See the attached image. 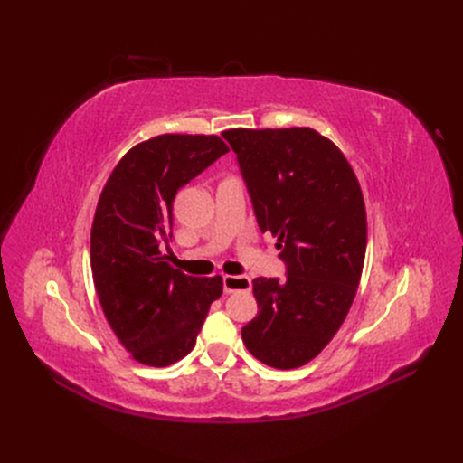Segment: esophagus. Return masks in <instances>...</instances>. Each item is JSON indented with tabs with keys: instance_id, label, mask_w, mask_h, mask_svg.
Returning a JSON list of instances; mask_svg holds the SVG:
<instances>
[{
	"instance_id": "1",
	"label": "esophagus",
	"mask_w": 463,
	"mask_h": 463,
	"mask_svg": "<svg viewBox=\"0 0 463 463\" xmlns=\"http://www.w3.org/2000/svg\"><path fill=\"white\" fill-rule=\"evenodd\" d=\"M252 288V280L247 275H224V292H249Z\"/></svg>"
}]
</instances>
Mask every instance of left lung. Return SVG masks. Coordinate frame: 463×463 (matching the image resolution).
<instances>
[{
    "label": "left lung",
    "mask_w": 463,
    "mask_h": 463,
    "mask_svg": "<svg viewBox=\"0 0 463 463\" xmlns=\"http://www.w3.org/2000/svg\"><path fill=\"white\" fill-rule=\"evenodd\" d=\"M258 226L277 237L286 280L258 277V315L241 329L250 354L275 369L317 358L345 322L362 279L367 214L354 169L313 128H232Z\"/></svg>",
    "instance_id": "obj_1"
}]
</instances>
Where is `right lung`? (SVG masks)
<instances>
[{"instance_id": "obj_1", "label": "right lung", "mask_w": 463, "mask_h": 463, "mask_svg": "<svg viewBox=\"0 0 463 463\" xmlns=\"http://www.w3.org/2000/svg\"><path fill=\"white\" fill-rule=\"evenodd\" d=\"M230 148L218 136L164 134L131 146L107 179L90 233V266L103 315L131 358L150 367L195 345L222 277L169 266L173 200Z\"/></svg>"}]
</instances>
